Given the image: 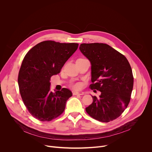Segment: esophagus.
Here are the masks:
<instances>
[{
	"label": "esophagus",
	"mask_w": 152,
	"mask_h": 152,
	"mask_svg": "<svg viewBox=\"0 0 152 152\" xmlns=\"http://www.w3.org/2000/svg\"><path fill=\"white\" fill-rule=\"evenodd\" d=\"M72 94L73 96H76V95H83L84 93L83 92H77V91H72Z\"/></svg>",
	"instance_id": "34e87169"
}]
</instances>
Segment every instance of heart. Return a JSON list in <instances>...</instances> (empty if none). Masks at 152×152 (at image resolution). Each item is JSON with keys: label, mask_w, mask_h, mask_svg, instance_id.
<instances>
[{"label": "heart", "mask_w": 152, "mask_h": 152, "mask_svg": "<svg viewBox=\"0 0 152 152\" xmlns=\"http://www.w3.org/2000/svg\"><path fill=\"white\" fill-rule=\"evenodd\" d=\"M71 87L75 90H79L81 88V84L80 83H75L71 84Z\"/></svg>", "instance_id": "heart-1"}]
</instances>
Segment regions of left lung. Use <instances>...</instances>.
I'll return each instance as SVG.
<instances>
[{"label": "left lung", "instance_id": "left-lung-1", "mask_svg": "<svg viewBox=\"0 0 152 152\" xmlns=\"http://www.w3.org/2000/svg\"><path fill=\"white\" fill-rule=\"evenodd\" d=\"M80 52L91 64L90 87L101 92L86 112L95 120L107 123L119 117L127 107L133 89L134 76L130 64L121 53L103 43H82Z\"/></svg>", "mask_w": 152, "mask_h": 152}]
</instances>
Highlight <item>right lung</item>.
Segmentation results:
<instances>
[{"label": "right lung", "mask_w": 152, "mask_h": 152, "mask_svg": "<svg viewBox=\"0 0 152 152\" xmlns=\"http://www.w3.org/2000/svg\"><path fill=\"white\" fill-rule=\"evenodd\" d=\"M77 43L42 41L26 54L19 70L18 83L22 100L29 113L41 121H50L64 111L72 92L63 88L52 92L50 80L60 73L75 52Z\"/></svg>", "instance_id": "right-lung-1"}]
</instances>
